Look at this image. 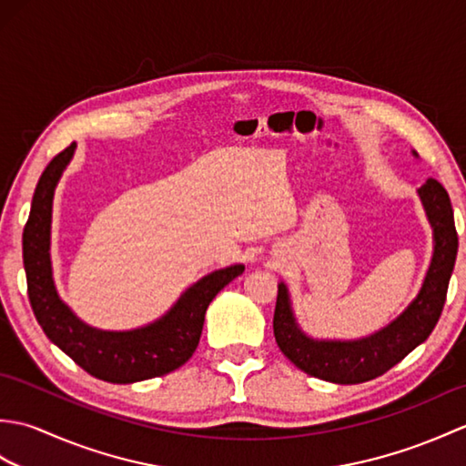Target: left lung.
<instances>
[{"label":"left lung","instance_id":"8db88e82","mask_svg":"<svg viewBox=\"0 0 466 466\" xmlns=\"http://www.w3.org/2000/svg\"><path fill=\"white\" fill-rule=\"evenodd\" d=\"M412 156H417V152H412ZM419 198L432 228V258L419 294L380 330L354 340L312 339L296 320L289 286L284 282L279 284L274 310L276 342L286 359L306 374L334 384L372 380L390 370L431 336L447 300L459 236L454 228L451 198L442 184L429 177L419 187Z\"/></svg>","mask_w":466,"mask_h":466}]
</instances>
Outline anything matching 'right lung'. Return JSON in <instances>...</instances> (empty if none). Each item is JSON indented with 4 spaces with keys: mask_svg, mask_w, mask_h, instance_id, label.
Segmentation results:
<instances>
[{
    "mask_svg": "<svg viewBox=\"0 0 466 466\" xmlns=\"http://www.w3.org/2000/svg\"><path fill=\"white\" fill-rule=\"evenodd\" d=\"M74 152L76 142L47 164L24 228V268L35 319L57 349L100 380L132 384L180 369L200 342L208 306L226 284L244 272V264L202 276L187 286L170 310L140 329L102 330L86 324L57 294L49 254L54 194Z\"/></svg>",
    "mask_w": 466,
    "mask_h": 466,
    "instance_id": "add662e5",
    "label": "right lung"
}]
</instances>
